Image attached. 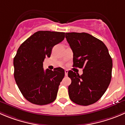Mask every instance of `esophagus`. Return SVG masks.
<instances>
[{
  "label": "esophagus",
  "mask_w": 125,
  "mask_h": 125,
  "mask_svg": "<svg viewBox=\"0 0 125 125\" xmlns=\"http://www.w3.org/2000/svg\"><path fill=\"white\" fill-rule=\"evenodd\" d=\"M67 74H68V71L67 70H65V75L67 76Z\"/></svg>",
  "instance_id": "1"
}]
</instances>
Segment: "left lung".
<instances>
[{"label":"left lung","mask_w":125,"mask_h":125,"mask_svg":"<svg viewBox=\"0 0 125 125\" xmlns=\"http://www.w3.org/2000/svg\"><path fill=\"white\" fill-rule=\"evenodd\" d=\"M73 52V67L83 68V74L69 71L68 87L72 101L81 105L94 104L107 89L112 78V60L105 44L85 32L66 33Z\"/></svg>","instance_id":"8db88e82"}]
</instances>
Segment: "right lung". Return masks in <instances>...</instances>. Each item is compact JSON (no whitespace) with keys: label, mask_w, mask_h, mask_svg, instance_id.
I'll use <instances>...</instances> for the list:
<instances>
[{"label":"right lung","mask_w":125,"mask_h":125,"mask_svg":"<svg viewBox=\"0 0 125 125\" xmlns=\"http://www.w3.org/2000/svg\"><path fill=\"white\" fill-rule=\"evenodd\" d=\"M64 32L40 31L25 40L13 59L14 77L20 91L28 101L46 105L56 98L64 77L61 67L53 71L43 67L45 58H50L53 47L64 39Z\"/></svg>","instance_id":"right-lung-1"}]
</instances>
